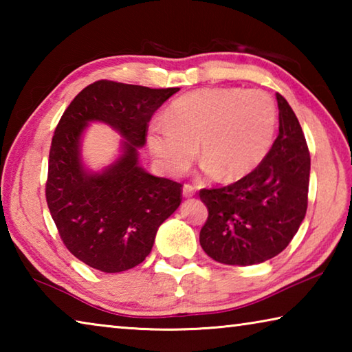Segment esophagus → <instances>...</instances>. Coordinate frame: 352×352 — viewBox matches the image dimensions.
I'll list each match as a JSON object with an SVG mask.
<instances>
[{
    "label": "esophagus",
    "instance_id": "34e87169",
    "mask_svg": "<svg viewBox=\"0 0 352 352\" xmlns=\"http://www.w3.org/2000/svg\"><path fill=\"white\" fill-rule=\"evenodd\" d=\"M195 194V186H192V184L186 183L183 186V197H192V195Z\"/></svg>",
    "mask_w": 352,
    "mask_h": 352
}]
</instances>
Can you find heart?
Masks as SVG:
<instances>
[{
    "instance_id": "heart-1",
    "label": "heart",
    "mask_w": 352,
    "mask_h": 352,
    "mask_svg": "<svg viewBox=\"0 0 352 352\" xmlns=\"http://www.w3.org/2000/svg\"><path fill=\"white\" fill-rule=\"evenodd\" d=\"M276 105L262 90L206 88L172 102L166 121L148 129V146L163 168L178 175L195 157L206 172L234 180L264 162L276 132Z\"/></svg>"
}]
</instances>
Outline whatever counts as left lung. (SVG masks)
Wrapping results in <instances>:
<instances>
[{"mask_svg":"<svg viewBox=\"0 0 352 352\" xmlns=\"http://www.w3.org/2000/svg\"><path fill=\"white\" fill-rule=\"evenodd\" d=\"M279 135L258 168L222 188L200 189L208 219L200 245L214 261L252 265L294 239L306 216L311 155L287 100L276 93Z\"/></svg>","mask_w":352,"mask_h":352,"instance_id":"left-lung-1","label":"left lung"}]
</instances>
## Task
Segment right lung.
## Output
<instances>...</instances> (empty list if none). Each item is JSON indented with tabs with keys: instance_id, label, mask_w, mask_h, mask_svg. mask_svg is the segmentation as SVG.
I'll list each match as a JSON object with an SVG mask.
<instances>
[{
	"instance_id": "obj_1",
	"label": "right lung",
	"mask_w": 352,
	"mask_h": 352,
	"mask_svg": "<svg viewBox=\"0 0 352 352\" xmlns=\"http://www.w3.org/2000/svg\"><path fill=\"white\" fill-rule=\"evenodd\" d=\"M177 91L98 80L71 100L57 124L46 204L65 247L93 269L118 273L141 264L158 226L182 204L183 184L147 174L136 157L152 115ZM88 120L110 123L128 140L104 175H87L80 164L78 140Z\"/></svg>"
}]
</instances>
